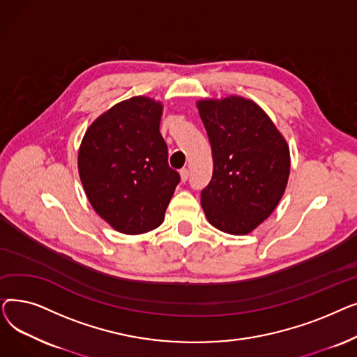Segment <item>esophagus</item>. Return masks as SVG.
I'll list each match as a JSON object with an SVG mask.
<instances>
[{
    "label": "esophagus",
    "mask_w": 357,
    "mask_h": 357,
    "mask_svg": "<svg viewBox=\"0 0 357 357\" xmlns=\"http://www.w3.org/2000/svg\"><path fill=\"white\" fill-rule=\"evenodd\" d=\"M181 179H182V182H185V181H188V178H190V171L186 167H183V169H181Z\"/></svg>",
    "instance_id": "esophagus-1"
}]
</instances>
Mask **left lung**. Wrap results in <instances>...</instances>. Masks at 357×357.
<instances>
[{
    "label": "left lung",
    "mask_w": 357,
    "mask_h": 357,
    "mask_svg": "<svg viewBox=\"0 0 357 357\" xmlns=\"http://www.w3.org/2000/svg\"><path fill=\"white\" fill-rule=\"evenodd\" d=\"M213 150V176L201 204L213 226L248 234L282 198L289 176V147L266 112L241 97L198 104Z\"/></svg>",
    "instance_id": "obj_1"
}]
</instances>
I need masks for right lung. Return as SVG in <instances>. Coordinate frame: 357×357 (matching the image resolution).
<instances>
[{
    "label": "right lung",
    "instance_id": "1",
    "mask_svg": "<svg viewBox=\"0 0 357 357\" xmlns=\"http://www.w3.org/2000/svg\"><path fill=\"white\" fill-rule=\"evenodd\" d=\"M162 105L135 97L109 108L84 136L78 169L97 214L124 234L159 227L179 174L159 131Z\"/></svg>",
    "mask_w": 357,
    "mask_h": 357
}]
</instances>
